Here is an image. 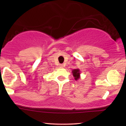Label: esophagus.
Returning a JSON list of instances; mask_svg holds the SVG:
<instances>
[{
  "mask_svg": "<svg viewBox=\"0 0 126 126\" xmlns=\"http://www.w3.org/2000/svg\"><path fill=\"white\" fill-rule=\"evenodd\" d=\"M63 67H64V65H63V64H60V67L63 68Z\"/></svg>",
  "mask_w": 126,
  "mask_h": 126,
  "instance_id": "34e87169",
  "label": "esophagus"
}]
</instances>
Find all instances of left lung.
I'll return each mask as SVG.
<instances>
[{"label": "left lung", "instance_id": "1", "mask_svg": "<svg viewBox=\"0 0 126 126\" xmlns=\"http://www.w3.org/2000/svg\"><path fill=\"white\" fill-rule=\"evenodd\" d=\"M72 74H73V77H74L75 79L76 80H78L80 77V69H73L72 70Z\"/></svg>", "mask_w": 126, "mask_h": 126}]
</instances>
